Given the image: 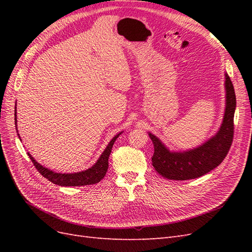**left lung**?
<instances>
[{
	"label": "left lung",
	"instance_id": "obj_1",
	"mask_svg": "<svg viewBox=\"0 0 252 252\" xmlns=\"http://www.w3.org/2000/svg\"><path fill=\"white\" fill-rule=\"evenodd\" d=\"M226 107L220 130L201 146L183 152H173L167 148L155 134L148 132L155 146L152 165L168 180L185 181L200 178L218 167L227 156L233 141V118L236 106L234 88L229 75L225 73Z\"/></svg>",
	"mask_w": 252,
	"mask_h": 252
}]
</instances>
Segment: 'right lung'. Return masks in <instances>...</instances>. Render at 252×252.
<instances>
[{
	"mask_svg": "<svg viewBox=\"0 0 252 252\" xmlns=\"http://www.w3.org/2000/svg\"><path fill=\"white\" fill-rule=\"evenodd\" d=\"M14 123H16V127H17V107H14ZM17 132H18V129H17ZM121 133L122 132H120L116 136H113L112 140L107 145V147H106L105 150L103 151V154L101 155L100 158L97 159L96 163L93 167H90L89 169L81 171V172L57 173V172L52 171V170L46 168V167H44L41 164L37 163L33 158V157H32V155L29 154V152H28V156H29L30 159L32 161L33 165L35 166L37 171H39L44 178H46L48 181L53 183V184L59 185V186L93 185V184H96V183L100 182L105 177L106 172H107L108 158L110 156L112 146ZM18 135L20 138V134H18Z\"/></svg>",
	"mask_w": 252,
	"mask_h": 252,
	"instance_id": "obj_1",
	"label": "right lung"
}]
</instances>
